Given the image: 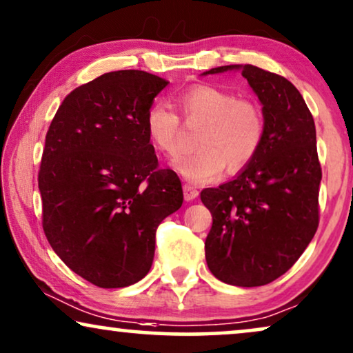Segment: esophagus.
Returning a JSON list of instances; mask_svg holds the SVG:
<instances>
[{
  "instance_id": "esophagus-1",
  "label": "esophagus",
  "mask_w": 353,
  "mask_h": 353,
  "mask_svg": "<svg viewBox=\"0 0 353 353\" xmlns=\"http://www.w3.org/2000/svg\"><path fill=\"white\" fill-rule=\"evenodd\" d=\"M196 196H199V190H196L194 185L185 184V185H184V199H185L187 201H190V200H195Z\"/></svg>"
}]
</instances>
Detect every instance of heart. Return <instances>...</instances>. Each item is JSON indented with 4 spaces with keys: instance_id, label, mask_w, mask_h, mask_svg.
Masks as SVG:
<instances>
[{
    "instance_id": "heart-1",
    "label": "heart",
    "mask_w": 353,
    "mask_h": 353,
    "mask_svg": "<svg viewBox=\"0 0 353 353\" xmlns=\"http://www.w3.org/2000/svg\"><path fill=\"white\" fill-rule=\"evenodd\" d=\"M187 124H203L195 139L196 152L176 158L174 171L192 184L219 179L228 168L236 174L260 152L265 137V117L255 103L239 100L232 92L214 85L187 87L177 93ZM143 128L154 152L174 157L179 150L182 125L168 103L154 101L145 112Z\"/></svg>"
}]
</instances>
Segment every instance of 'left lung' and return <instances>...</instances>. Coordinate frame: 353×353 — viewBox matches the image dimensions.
<instances>
[{
    "instance_id": "left-lung-1",
    "label": "left lung",
    "mask_w": 353,
    "mask_h": 353,
    "mask_svg": "<svg viewBox=\"0 0 353 353\" xmlns=\"http://www.w3.org/2000/svg\"><path fill=\"white\" fill-rule=\"evenodd\" d=\"M228 70H241L260 100L265 137L232 181L201 190L213 216L205 256L214 278L256 288L289 271L318 229L316 129L303 97L283 75L252 64L221 65L201 75Z\"/></svg>"
}]
</instances>
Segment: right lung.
I'll list each match as a JSON object with an SVG mask.
<instances>
[{
  "instance_id": "right-lung-1",
  "label": "right lung",
  "mask_w": 353,
  "mask_h": 353,
  "mask_svg": "<svg viewBox=\"0 0 353 353\" xmlns=\"http://www.w3.org/2000/svg\"><path fill=\"white\" fill-rule=\"evenodd\" d=\"M168 83L145 70L103 74L64 98L46 132L39 172L45 236L98 288L143 279L159 223L184 201L179 177L158 168L143 128Z\"/></svg>"
}]
</instances>
